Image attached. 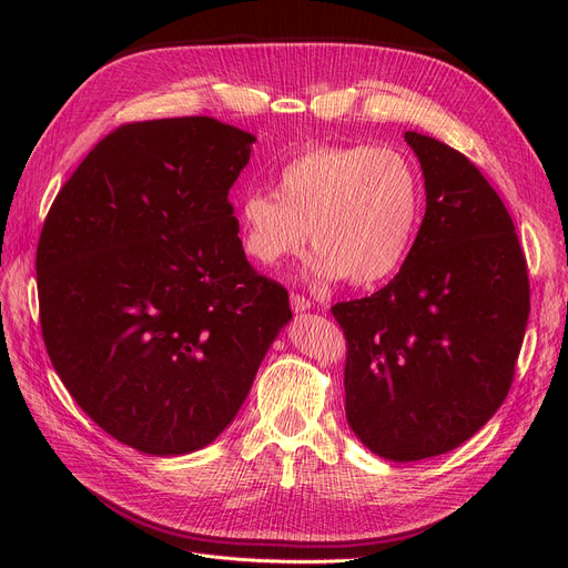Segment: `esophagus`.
<instances>
[{
  "label": "esophagus",
  "instance_id": "obj_1",
  "mask_svg": "<svg viewBox=\"0 0 568 568\" xmlns=\"http://www.w3.org/2000/svg\"><path fill=\"white\" fill-rule=\"evenodd\" d=\"M290 304H292V311L294 313H306V311H311V300H306L304 294H296V292H292L290 294Z\"/></svg>",
  "mask_w": 568,
  "mask_h": 568
}]
</instances>
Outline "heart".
Segmentation results:
<instances>
[{
    "label": "heart",
    "instance_id": "b5f03b06",
    "mask_svg": "<svg viewBox=\"0 0 568 568\" xmlns=\"http://www.w3.org/2000/svg\"><path fill=\"white\" fill-rule=\"evenodd\" d=\"M422 214V176L398 149L313 144L281 165L274 193L242 197L236 225L244 253L262 266L300 253L311 230L313 278L373 285L398 272Z\"/></svg>",
    "mask_w": 568,
    "mask_h": 568
}]
</instances>
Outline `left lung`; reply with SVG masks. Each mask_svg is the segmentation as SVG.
<instances>
[{
    "label": "left lung",
    "instance_id": "obj_1",
    "mask_svg": "<svg viewBox=\"0 0 568 568\" xmlns=\"http://www.w3.org/2000/svg\"><path fill=\"white\" fill-rule=\"evenodd\" d=\"M426 216L400 272L332 308L347 341L345 414L386 460L446 454L488 424L511 379L529 317L514 221L467 156L416 131Z\"/></svg>",
    "mask_w": 568,
    "mask_h": 568
}]
</instances>
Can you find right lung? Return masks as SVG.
I'll list each match as a JSON object with an SVG mask.
<instances>
[{"mask_svg": "<svg viewBox=\"0 0 568 568\" xmlns=\"http://www.w3.org/2000/svg\"><path fill=\"white\" fill-rule=\"evenodd\" d=\"M253 142L212 116L119 126L43 223L50 362L89 419L142 454L212 444L292 320L287 290L248 264L227 200Z\"/></svg>", "mask_w": 568, "mask_h": 568, "instance_id": "add662e5", "label": "right lung"}]
</instances>
